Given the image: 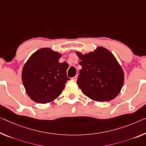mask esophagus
<instances>
[{
	"label": "esophagus",
	"mask_w": 146,
	"mask_h": 146,
	"mask_svg": "<svg viewBox=\"0 0 146 146\" xmlns=\"http://www.w3.org/2000/svg\"><path fill=\"white\" fill-rule=\"evenodd\" d=\"M77 79H78V76H74V77H73L72 78V80H74V81H76V80H77Z\"/></svg>",
	"instance_id": "34e87169"
}]
</instances>
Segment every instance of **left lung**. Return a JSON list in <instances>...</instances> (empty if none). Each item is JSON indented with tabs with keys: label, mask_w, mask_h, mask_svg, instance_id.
I'll use <instances>...</instances> for the list:
<instances>
[{
	"label": "left lung",
	"mask_w": 146,
	"mask_h": 146,
	"mask_svg": "<svg viewBox=\"0 0 146 146\" xmlns=\"http://www.w3.org/2000/svg\"><path fill=\"white\" fill-rule=\"evenodd\" d=\"M76 54L82 66L77 84L83 93L98 102L115 98L124 84V72L114 55L101 46L85 55Z\"/></svg>",
	"instance_id": "1"
}]
</instances>
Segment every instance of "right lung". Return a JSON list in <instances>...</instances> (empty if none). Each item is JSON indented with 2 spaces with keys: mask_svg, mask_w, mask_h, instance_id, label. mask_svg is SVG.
Returning a JSON list of instances; mask_svg holds the SVG:
<instances>
[{
  "mask_svg": "<svg viewBox=\"0 0 146 146\" xmlns=\"http://www.w3.org/2000/svg\"><path fill=\"white\" fill-rule=\"evenodd\" d=\"M61 54L50 48H41L29 57L22 70V82L33 100L46 104L56 99L65 87L68 78L67 62L60 63Z\"/></svg>",
  "mask_w": 146,
  "mask_h": 146,
  "instance_id": "obj_1",
  "label": "right lung"
}]
</instances>
